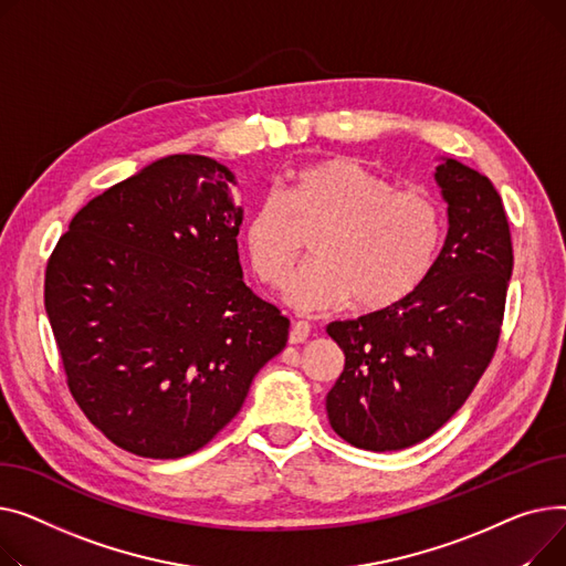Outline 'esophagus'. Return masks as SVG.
<instances>
[{
	"instance_id": "esophagus-1",
	"label": "esophagus",
	"mask_w": 566,
	"mask_h": 566,
	"mask_svg": "<svg viewBox=\"0 0 566 566\" xmlns=\"http://www.w3.org/2000/svg\"><path fill=\"white\" fill-rule=\"evenodd\" d=\"M311 336V324L308 322H294L292 331H290V343L292 345H302L306 343Z\"/></svg>"
}]
</instances>
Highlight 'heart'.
<instances>
[{"label":"heart","instance_id":"b5f03b06","mask_svg":"<svg viewBox=\"0 0 566 566\" xmlns=\"http://www.w3.org/2000/svg\"><path fill=\"white\" fill-rule=\"evenodd\" d=\"M298 228H315V260L287 290L292 308L317 313L354 296L365 311L411 294L429 274L443 240V212L422 189L392 182L349 157H331L287 176L281 193L262 196L244 223L253 272L283 287L302 255Z\"/></svg>","mask_w":566,"mask_h":566}]
</instances>
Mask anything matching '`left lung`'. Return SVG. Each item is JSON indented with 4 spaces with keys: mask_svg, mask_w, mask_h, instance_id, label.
Listing matches in <instances>:
<instances>
[{
    "mask_svg": "<svg viewBox=\"0 0 566 566\" xmlns=\"http://www.w3.org/2000/svg\"><path fill=\"white\" fill-rule=\"evenodd\" d=\"M434 180L448 232L424 281L381 311L326 326L345 354L326 416L363 450H405L434 434L467 402L501 336L514 264L503 198L452 157H439Z\"/></svg>",
    "mask_w": 566,
    "mask_h": 566,
    "instance_id": "left-lung-1",
    "label": "left lung"
}]
</instances>
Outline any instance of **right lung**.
<instances>
[{
	"label": "right lung",
	"mask_w": 566,
	"mask_h": 566,
	"mask_svg": "<svg viewBox=\"0 0 566 566\" xmlns=\"http://www.w3.org/2000/svg\"><path fill=\"white\" fill-rule=\"evenodd\" d=\"M228 166L161 157L95 196L45 272L69 388L118 448L178 459L242 409L290 319L242 279Z\"/></svg>",
	"instance_id": "1"
}]
</instances>
